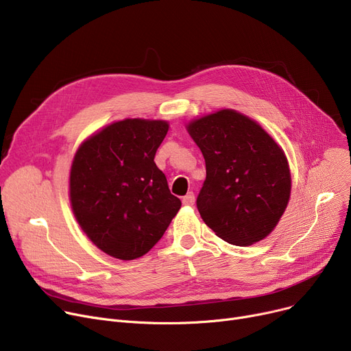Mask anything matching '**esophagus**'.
<instances>
[{
  "instance_id": "esophagus-1",
  "label": "esophagus",
  "mask_w": 351,
  "mask_h": 351,
  "mask_svg": "<svg viewBox=\"0 0 351 351\" xmlns=\"http://www.w3.org/2000/svg\"><path fill=\"white\" fill-rule=\"evenodd\" d=\"M182 202H183V205H186V206H192V205L195 204V195H193V192H189L188 195L183 196Z\"/></svg>"
}]
</instances>
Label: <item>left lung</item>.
<instances>
[{
    "mask_svg": "<svg viewBox=\"0 0 351 351\" xmlns=\"http://www.w3.org/2000/svg\"><path fill=\"white\" fill-rule=\"evenodd\" d=\"M186 128L206 163L196 199L204 222L232 245L262 241L279 223L290 199L283 149L259 123L233 109L195 119Z\"/></svg>",
    "mask_w": 351,
    "mask_h": 351,
    "instance_id": "1",
    "label": "left lung"
}]
</instances>
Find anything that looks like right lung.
Masks as SVG:
<instances>
[{"instance_id": "right-lung-1", "label": "right lung", "mask_w": 351, "mask_h": 351, "mask_svg": "<svg viewBox=\"0 0 351 351\" xmlns=\"http://www.w3.org/2000/svg\"><path fill=\"white\" fill-rule=\"evenodd\" d=\"M166 121L123 119L89 136L73 156L71 206L90 242L121 261L146 254L180 209L155 154Z\"/></svg>"}]
</instances>
